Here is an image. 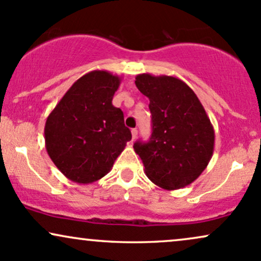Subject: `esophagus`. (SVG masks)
<instances>
[{"label":"esophagus","mask_w":261,"mask_h":261,"mask_svg":"<svg viewBox=\"0 0 261 261\" xmlns=\"http://www.w3.org/2000/svg\"><path fill=\"white\" fill-rule=\"evenodd\" d=\"M131 134H133V140H136V137H137V128H133V130H131Z\"/></svg>","instance_id":"1"}]
</instances>
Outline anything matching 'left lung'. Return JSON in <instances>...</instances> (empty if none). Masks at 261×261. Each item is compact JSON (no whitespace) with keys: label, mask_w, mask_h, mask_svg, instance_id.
Masks as SVG:
<instances>
[{"label":"left lung","mask_w":261,"mask_h":261,"mask_svg":"<svg viewBox=\"0 0 261 261\" xmlns=\"http://www.w3.org/2000/svg\"><path fill=\"white\" fill-rule=\"evenodd\" d=\"M137 89L148 97L152 136L134 149L144 172L168 191L191 185L209 164L214 152V127L193 90L175 76L140 74Z\"/></svg>","instance_id":"8db88e82"}]
</instances>
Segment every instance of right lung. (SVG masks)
<instances>
[{"mask_svg": "<svg viewBox=\"0 0 261 261\" xmlns=\"http://www.w3.org/2000/svg\"><path fill=\"white\" fill-rule=\"evenodd\" d=\"M121 77L93 70L71 85L45 124L49 158L70 181L87 185L112 170L131 140L120 108L112 105Z\"/></svg>", "mask_w": 261, "mask_h": 261, "instance_id": "1", "label": "right lung"}]
</instances>
